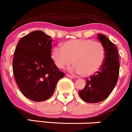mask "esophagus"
I'll use <instances>...</instances> for the list:
<instances>
[{
	"label": "esophagus",
	"instance_id": "1",
	"mask_svg": "<svg viewBox=\"0 0 132 132\" xmlns=\"http://www.w3.org/2000/svg\"><path fill=\"white\" fill-rule=\"evenodd\" d=\"M66 76L69 78H75V76H72V75H69V74H67V75H66Z\"/></svg>",
	"mask_w": 132,
	"mask_h": 132
}]
</instances>
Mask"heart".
Listing matches in <instances>:
<instances>
[{
	"instance_id": "1",
	"label": "heart",
	"mask_w": 132,
	"mask_h": 132,
	"mask_svg": "<svg viewBox=\"0 0 132 132\" xmlns=\"http://www.w3.org/2000/svg\"><path fill=\"white\" fill-rule=\"evenodd\" d=\"M51 57L57 67L63 69L75 64L71 71L83 76L96 74L102 67L106 50L101 43L91 39H72L52 48Z\"/></svg>"
}]
</instances>
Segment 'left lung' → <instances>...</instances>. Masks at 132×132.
<instances>
[{"mask_svg":"<svg viewBox=\"0 0 132 132\" xmlns=\"http://www.w3.org/2000/svg\"><path fill=\"white\" fill-rule=\"evenodd\" d=\"M97 36L106 50V58L96 74L86 78V86L78 93L81 98L88 103H98L107 98L116 86L119 74L116 46L104 35L99 34Z\"/></svg>","mask_w":132,"mask_h":132,"instance_id":"1","label":"left lung"}]
</instances>
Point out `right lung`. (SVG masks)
I'll use <instances>...</instances> for the list:
<instances>
[{"instance_id": "1", "label": "right lung", "mask_w": 132, "mask_h": 132, "mask_svg": "<svg viewBox=\"0 0 132 132\" xmlns=\"http://www.w3.org/2000/svg\"><path fill=\"white\" fill-rule=\"evenodd\" d=\"M52 39L36 30L24 36L16 46L13 72L20 91L30 100L42 102L53 94L65 76L51 57Z\"/></svg>"}]
</instances>
